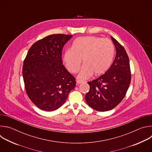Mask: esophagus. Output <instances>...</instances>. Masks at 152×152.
Here are the masks:
<instances>
[{
    "label": "esophagus",
    "mask_w": 152,
    "mask_h": 152,
    "mask_svg": "<svg viewBox=\"0 0 152 152\" xmlns=\"http://www.w3.org/2000/svg\"><path fill=\"white\" fill-rule=\"evenodd\" d=\"M83 81L82 80H76V85H79L81 83H82Z\"/></svg>",
    "instance_id": "esophagus-1"
}]
</instances>
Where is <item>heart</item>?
<instances>
[{
    "label": "heart",
    "instance_id": "heart-1",
    "mask_svg": "<svg viewBox=\"0 0 152 152\" xmlns=\"http://www.w3.org/2000/svg\"><path fill=\"white\" fill-rule=\"evenodd\" d=\"M114 56V46L108 39L94 36L81 37L74 40L72 49L62 55L66 69L72 73H76L81 66H84L77 77L86 79L94 74L98 76L110 69Z\"/></svg>",
    "mask_w": 152,
    "mask_h": 152
}]
</instances>
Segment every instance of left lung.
I'll return each mask as SVG.
<instances>
[{
	"mask_svg": "<svg viewBox=\"0 0 152 152\" xmlns=\"http://www.w3.org/2000/svg\"><path fill=\"white\" fill-rule=\"evenodd\" d=\"M111 38L116 50L114 62L104 74L88 82L90 91L85 95L87 104L101 112L111 110L121 102L131 80L128 55L120 43Z\"/></svg>",
	"mask_w": 152,
	"mask_h": 152,
	"instance_id": "obj_1",
	"label": "left lung"
}]
</instances>
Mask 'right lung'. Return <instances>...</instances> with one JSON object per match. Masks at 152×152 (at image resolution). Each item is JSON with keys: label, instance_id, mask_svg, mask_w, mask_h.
Here are the masks:
<instances>
[{"label": "right lung", "instance_id": "right-lung-1", "mask_svg": "<svg viewBox=\"0 0 152 152\" xmlns=\"http://www.w3.org/2000/svg\"><path fill=\"white\" fill-rule=\"evenodd\" d=\"M73 35L53 34L37 41L23 62L26 93L39 109L55 111L66 102L76 86L75 78L62 64V50Z\"/></svg>", "mask_w": 152, "mask_h": 152}]
</instances>
